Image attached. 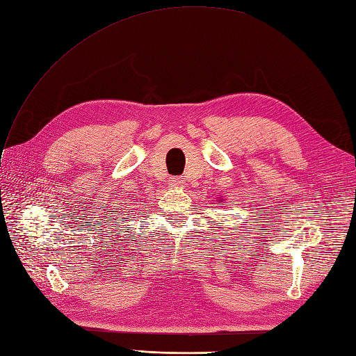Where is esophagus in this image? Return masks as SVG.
Listing matches in <instances>:
<instances>
[{"label": "esophagus", "instance_id": "esophagus-1", "mask_svg": "<svg viewBox=\"0 0 356 356\" xmlns=\"http://www.w3.org/2000/svg\"><path fill=\"white\" fill-rule=\"evenodd\" d=\"M169 182H170V186H174V187H177V188H182V187H184V179H182L181 177L170 178Z\"/></svg>", "mask_w": 356, "mask_h": 356}]
</instances>
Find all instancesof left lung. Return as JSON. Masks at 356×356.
<instances>
[{"label": "left lung", "instance_id": "left-lung-1", "mask_svg": "<svg viewBox=\"0 0 356 356\" xmlns=\"http://www.w3.org/2000/svg\"><path fill=\"white\" fill-rule=\"evenodd\" d=\"M222 200H223V199H220V202H222Z\"/></svg>", "mask_w": 356, "mask_h": 356}]
</instances>
